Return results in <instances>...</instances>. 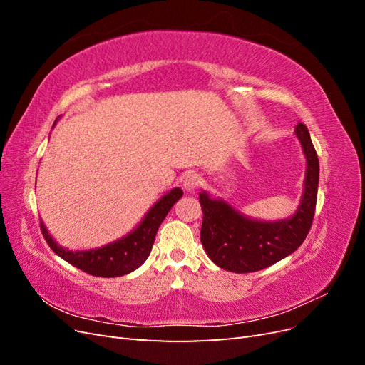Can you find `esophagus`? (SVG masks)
Listing matches in <instances>:
<instances>
[{
    "label": "esophagus",
    "instance_id": "34e87169",
    "mask_svg": "<svg viewBox=\"0 0 365 365\" xmlns=\"http://www.w3.org/2000/svg\"><path fill=\"white\" fill-rule=\"evenodd\" d=\"M201 182H202L201 176L195 172H189L182 178V187L187 192H195L197 187L201 185Z\"/></svg>",
    "mask_w": 365,
    "mask_h": 365
}]
</instances>
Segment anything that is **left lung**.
<instances>
[{
    "instance_id": "1",
    "label": "left lung",
    "mask_w": 365,
    "mask_h": 365,
    "mask_svg": "<svg viewBox=\"0 0 365 365\" xmlns=\"http://www.w3.org/2000/svg\"><path fill=\"white\" fill-rule=\"evenodd\" d=\"M295 135L302 143L307 169L300 205L291 217L274 222L256 220L239 213L224 200L200 193L204 213L201 242L219 268L237 274L260 271L288 257L303 244L315 215L319 163L303 123L295 126Z\"/></svg>"
}]
</instances>
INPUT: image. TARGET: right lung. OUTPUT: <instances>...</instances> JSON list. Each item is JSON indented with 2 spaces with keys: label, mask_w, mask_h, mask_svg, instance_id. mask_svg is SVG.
I'll return each instance as SVG.
<instances>
[{
  "label": "right lung",
  "mask_w": 365,
  "mask_h": 365,
  "mask_svg": "<svg viewBox=\"0 0 365 365\" xmlns=\"http://www.w3.org/2000/svg\"><path fill=\"white\" fill-rule=\"evenodd\" d=\"M181 196L182 190L180 187L172 189L149 210L135 230H132L125 237L101 248L71 251L58 245V242L51 237L43 222H41V230L50 248L73 267L86 274L96 275V277H120V275L135 271L145 263L150 254L158 227Z\"/></svg>",
  "instance_id": "obj_1"
}]
</instances>
